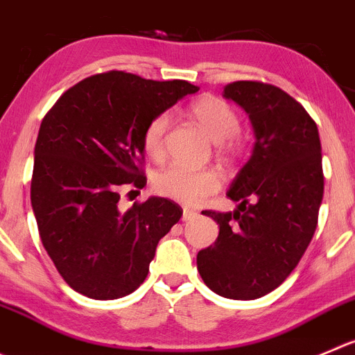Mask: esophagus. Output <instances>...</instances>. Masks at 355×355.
Wrapping results in <instances>:
<instances>
[{"label": "esophagus", "instance_id": "1", "mask_svg": "<svg viewBox=\"0 0 355 355\" xmlns=\"http://www.w3.org/2000/svg\"><path fill=\"white\" fill-rule=\"evenodd\" d=\"M197 214H198V212L193 211V209L184 207V209H183V221H190V219L197 218Z\"/></svg>", "mask_w": 355, "mask_h": 355}]
</instances>
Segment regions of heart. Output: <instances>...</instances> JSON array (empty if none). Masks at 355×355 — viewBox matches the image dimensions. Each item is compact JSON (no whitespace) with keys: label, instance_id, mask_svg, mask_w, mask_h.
I'll use <instances>...</instances> for the list:
<instances>
[{"label":"heart","instance_id":"heart-1","mask_svg":"<svg viewBox=\"0 0 355 355\" xmlns=\"http://www.w3.org/2000/svg\"><path fill=\"white\" fill-rule=\"evenodd\" d=\"M195 123L218 143L223 157H234L239 151V141L234 136L239 129V116L230 104L214 96H204L190 106ZM168 127V113H160L148 123L143 136L144 153L153 160L164 157V136ZM221 184V175L214 168H190L172 164L158 171L153 178V188L160 195L181 204H200L207 195L214 193Z\"/></svg>","mask_w":355,"mask_h":355}]
</instances>
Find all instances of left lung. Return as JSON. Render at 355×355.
Returning <instances> with one entry per match:
<instances>
[{
	"mask_svg": "<svg viewBox=\"0 0 355 355\" xmlns=\"http://www.w3.org/2000/svg\"><path fill=\"white\" fill-rule=\"evenodd\" d=\"M223 97L248 113L254 144L226 191L237 209L204 212L219 235L198 251L197 268L216 295L256 300L286 281L315 232L324 193L319 130L279 87L235 82Z\"/></svg>",
	"mask_w": 355,
	"mask_h": 355,
	"instance_id": "8db88e82",
	"label": "left lung"
}]
</instances>
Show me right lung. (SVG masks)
Instances as JSON below:
<instances>
[{
    "label": "right lung",
    "mask_w": 355,
    "mask_h": 355,
    "mask_svg": "<svg viewBox=\"0 0 355 355\" xmlns=\"http://www.w3.org/2000/svg\"><path fill=\"white\" fill-rule=\"evenodd\" d=\"M198 87L123 71L82 80L43 118L35 146L31 205L43 248L64 281L94 300L136 291L158 241L183 209L150 197L121 211L120 188H143L148 123Z\"/></svg>",
    "instance_id": "obj_1"
}]
</instances>
